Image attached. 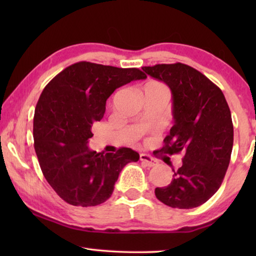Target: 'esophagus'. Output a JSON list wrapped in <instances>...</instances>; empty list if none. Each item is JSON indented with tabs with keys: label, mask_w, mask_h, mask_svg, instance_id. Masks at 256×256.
I'll return each mask as SVG.
<instances>
[{
	"label": "esophagus",
	"mask_w": 256,
	"mask_h": 256,
	"mask_svg": "<svg viewBox=\"0 0 256 256\" xmlns=\"http://www.w3.org/2000/svg\"><path fill=\"white\" fill-rule=\"evenodd\" d=\"M140 160H141V162H144L146 164V166H149V167H154L158 164L157 160L151 157V156L146 154H140Z\"/></svg>",
	"instance_id": "esophagus-1"
}]
</instances>
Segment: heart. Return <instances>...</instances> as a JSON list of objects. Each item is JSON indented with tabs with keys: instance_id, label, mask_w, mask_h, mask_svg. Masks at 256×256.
I'll return each instance as SVG.
<instances>
[{
	"instance_id": "1",
	"label": "heart",
	"mask_w": 256,
	"mask_h": 256,
	"mask_svg": "<svg viewBox=\"0 0 256 256\" xmlns=\"http://www.w3.org/2000/svg\"><path fill=\"white\" fill-rule=\"evenodd\" d=\"M157 84H159V82H157V81H149V82H146L144 86H157Z\"/></svg>"
}]
</instances>
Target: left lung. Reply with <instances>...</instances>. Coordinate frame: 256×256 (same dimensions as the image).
I'll return each instance as SVG.
<instances>
[{"label":"left lung","instance_id":"left-lung-1","mask_svg":"<svg viewBox=\"0 0 256 256\" xmlns=\"http://www.w3.org/2000/svg\"><path fill=\"white\" fill-rule=\"evenodd\" d=\"M142 70L164 81L172 94L174 125L160 151L184 154L170 183L156 188L154 194L168 206L196 208L219 190L230 162L234 126L226 98L218 86L186 64H156Z\"/></svg>","mask_w":256,"mask_h":256}]
</instances>
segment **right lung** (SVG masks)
Returning a JSON list of instances; mask_svg holds the SVG:
<instances>
[{"instance_id":"1","label":"right lung","mask_w":256,"mask_h":256,"mask_svg":"<svg viewBox=\"0 0 256 256\" xmlns=\"http://www.w3.org/2000/svg\"><path fill=\"white\" fill-rule=\"evenodd\" d=\"M136 68H122L82 60L64 68L40 94L34 116V146L40 170L68 204L94 206L110 198L125 164L140 156L89 149L92 128L105 114L106 100L128 82L146 79Z\"/></svg>"}]
</instances>
